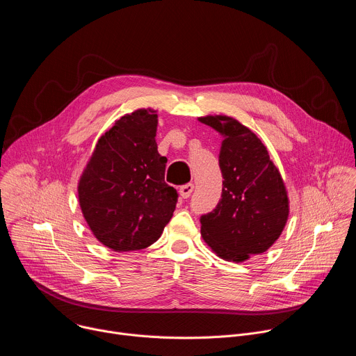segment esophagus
<instances>
[{"mask_svg": "<svg viewBox=\"0 0 356 356\" xmlns=\"http://www.w3.org/2000/svg\"><path fill=\"white\" fill-rule=\"evenodd\" d=\"M193 190H194V184L187 183V184H184V186L180 187V195H181L183 198H188V197L191 195Z\"/></svg>", "mask_w": 356, "mask_h": 356, "instance_id": "34e87169", "label": "esophagus"}]
</instances>
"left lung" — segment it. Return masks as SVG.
<instances>
[{
  "instance_id": "obj_1",
  "label": "left lung",
  "mask_w": 356,
  "mask_h": 356,
  "mask_svg": "<svg viewBox=\"0 0 356 356\" xmlns=\"http://www.w3.org/2000/svg\"><path fill=\"white\" fill-rule=\"evenodd\" d=\"M200 121L224 136L218 156L221 200L200 217L201 235L220 258L243 262L280 236L289 217L287 191L265 145L249 128L225 115Z\"/></svg>"
}]
</instances>
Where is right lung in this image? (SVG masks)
<instances>
[{"label":"right lung","instance_id":"right-lung-1","mask_svg":"<svg viewBox=\"0 0 356 356\" xmlns=\"http://www.w3.org/2000/svg\"><path fill=\"white\" fill-rule=\"evenodd\" d=\"M158 115L136 110L101 136L79 181V201L94 236L117 252L156 242L173 217L177 191L165 181Z\"/></svg>","mask_w":356,"mask_h":356}]
</instances>
